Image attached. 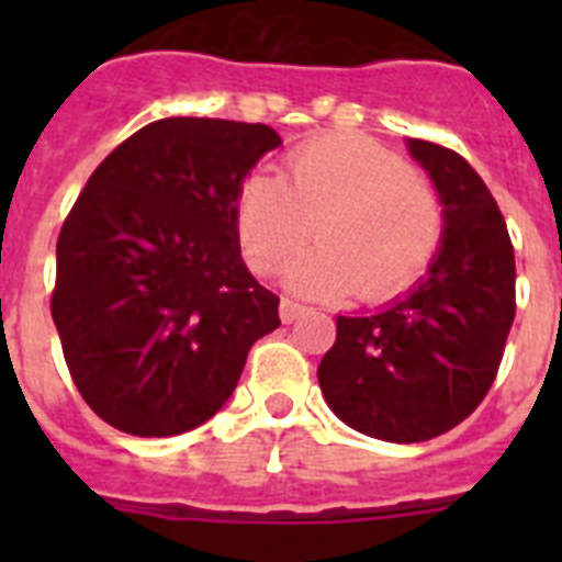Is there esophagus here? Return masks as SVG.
<instances>
[{"instance_id": "1", "label": "esophagus", "mask_w": 562, "mask_h": 562, "mask_svg": "<svg viewBox=\"0 0 562 562\" xmlns=\"http://www.w3.org/2000/svg\"><path fill=\"white\" fill-rule=\"evenodd\" d=\"M304 312H306L304 304H297V301H292V297H281V321H284V324L297 321Z\"/></svg>"}]
</instances>
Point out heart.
I'll list each match as a JSON object with an SVG mask.
<instances>
[{"label":"heart","instance_id":"heart-1","mask_svg":"<svg viewBox=\"0 0 562 562\" xmlns=\"http://www.w3.org/2000/svg\"><path fill=\"white\" fill-rule=\"evenodd\" d=\"M233 213L252 270H284L315 227L321 247L292 270V281L321 295L355 292L366 304L411 290L445 231L434 182L369 137H324L295 148L278 180L250 177L241 186Z\"/></svg>","mask_w":562,"mask_h":562}]
</instances>
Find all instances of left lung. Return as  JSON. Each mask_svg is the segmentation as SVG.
<instances>
[{"label":"left lung","instance_id":"8db88e82","mask_svg":"<svg viewBox=\"0 0 562 562\" xmlns=\"http://www.w3.org/2000/svg\"><path fill=\"white\" fill-rule=\"evenodd\" d=\"M445 205L428 276L369 317H337L317 366L329 408L382 441H428L473 414L493 385L515 321V250L475 168L445 146L408 140Z\"/></svg>","mask_w":562,"mask_h":562}]
</instances>
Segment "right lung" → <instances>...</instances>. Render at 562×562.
I'll return each instance as SVG.
<instances>
[{
  "mask_svg": "<svg viewBox=\"0 0 562 562\" xmlns=\"http://www.w3.org/2000/svg\"><path fill=\"white\" fill-rule=\"evenodd\" d=\"M281 137L166 117L92 171L56 245L53 321L83 402L132 436L200 428L227 402L278 295L241 261L236 196Z\"/></svg>",
  "mask_w": 562,
  "mask_h": 562,
  "instance_id": "right-lung-1",
  "label": "right lung"
}]
</instances>
